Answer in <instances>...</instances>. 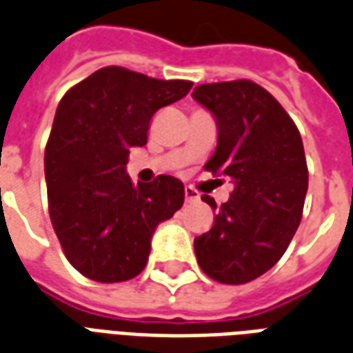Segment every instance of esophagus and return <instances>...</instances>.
Returning a JSON list of instances; mask_svg holds the SVG:
<instances>
[{
  "label": "esophagus",
  "mask_w": 353,
  "mask_h": 353,
  "mask_svg": "<svg viewBox=\"0 0 353 353\" xmlns=\"http://www.w3.org/2000/svg\"><path fill=\"white\" fill-rule=\"evenodd\" d=\"M185 200H187V201H198V200H200V194H198V190H194L192 187H185Z\"/></svg>",
  "instance_id": "obj_1"
}]
</instances>
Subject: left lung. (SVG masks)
Here are the masks:
<instances>
[{
    "instance_id": "1",
    "label": "left lung",
    "mask_w": 353,
    "mask_h": 353,
    "mask_svg": "<svg viewBox=\"0 0 353 353\" xmlns=\"http://www.w3.org/2000/svg\"><path fill=\"white\" fill-rule=\"evenodd\" d=\"M192 98L216 118L219 144L207 172L233 181L216 205L214 224L194 239L201 270L214 281L242 285L270 270L289 248L307 194L300 131L272 94L250 79L198 85Z\"/></svg>"
}]
</instances>
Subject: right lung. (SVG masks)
<instances>
[{"label":"right lung","instance_id":"right-lung-1","mask_svg":"<svg viewBox=\"0 0 353 353\" xmlns=\"http://www.w3.org/2000/svg\"><path fill=\"white\" fill-rule=\"evenodd\" d=\"M190 87L105 66L61 99L44 153L48 209L66 259L85 278L120 283L139 276L155 228L181 209L179 179L134 185L125 165L129 148L148 142L153 114Z\"/></svg>","mask_w":353,"mask_h":353}]
</instances>
